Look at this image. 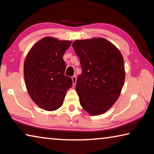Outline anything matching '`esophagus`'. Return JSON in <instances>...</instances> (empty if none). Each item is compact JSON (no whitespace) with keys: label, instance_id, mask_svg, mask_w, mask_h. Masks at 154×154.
I'll return each instance as SVG.
<instances>
[{"label":"esophagus","instance_id":"1","mask_svg":"<svg viewBox=\"0 0 154 154\" xmlns=\"http://www.w3.org/2000/svg\"><path fill=\"white\" fill-rule=\"evenodd\" d=\"M71 78H72V84H73V85H75L77 83V77L75 75H73V76H72Z\"/></svg>","mask_w":154,"mask_h":154}]
</instances>
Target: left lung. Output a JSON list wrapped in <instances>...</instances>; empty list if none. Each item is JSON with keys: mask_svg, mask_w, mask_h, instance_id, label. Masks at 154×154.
I'll use <instances>...</instances> for the list:
<instances>
[{"mask_svg": "<svg viewBox=\"0 0 154 154\" xmlns=\"http://www.w3.org/2000/svg\"><path fill=\"white\" fill-rule=\"evenodd\" d=\"M72 48L82 69L76 84L81 105L91 116L105 113L123 88L126 75L123 56L104 38L76 40Z\"/></svg>", "mask_w": 154, "mask_h": 154, "instance_id": "obj_1", "label": "left lung"}]
</instances>
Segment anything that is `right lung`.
<instances>
[{"instance_id": "right-lung-1", "label": "right lung", "mask_w": 154, "mask_h": 154, "mask_svg": "<svg viewBox=\"0 0 154 154\" xmlns=\"http://www.w3.org/2000/svg\"><path fill=\"white\" fill-rule=\"evenodd\" d=\"M71 44V41L47 36L35 43L26 57V86L34 103L44 110L52 111L60 107L72 86L71 78L64 75L63 60Z\"/></svg>"}]
</instances>
